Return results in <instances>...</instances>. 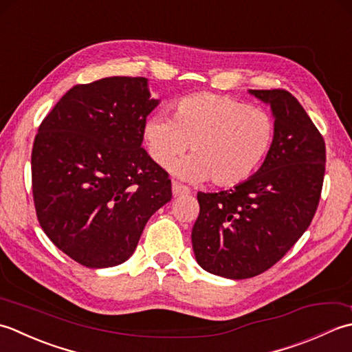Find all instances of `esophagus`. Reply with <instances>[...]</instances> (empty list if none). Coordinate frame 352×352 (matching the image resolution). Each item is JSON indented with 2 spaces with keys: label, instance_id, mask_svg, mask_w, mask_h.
<instances>
[{
  "label": "esophagus",
  "instance_id": "1",
  "mask_svg": "<svg viewBox=\"0 0 352 352\" xmlns=\"http://www.w3.org/2000/svg\"><path fill=\"white\" fill-rule=\"evenodd\" d=\"M171 191H173V197H181V196L190 195V190L177 182H173V185H171Z\"/></svg>",
  "mask_w": 352,
  "mask_h": 352
}]
</instances>
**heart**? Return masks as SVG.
Returning <instances> with one entry per match:
<instances>
[{
  "label": "heart",
  "mask_w": 352,
  "mask_h": 352,
  "mask_svg": "<svg viewBox=\"0 0 352 352\" xmlns=\"http://www.w3.org/2000/svg\"><path fill=\"white\" fill-rule=\"evenodd\" d=\"M142 138L150 157L167 167L186 152L192 155L171 166L186 182L216 186L240 185L266 161L275 140V123L256 107L204 92L175 104L173 117L157 113L146 120Z\"/></svg>",
  "instance_id": "1"
}]
</instances>
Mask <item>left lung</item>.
Here are the masks:
<instances>
[{"label": "left lung", "mask_w": 352, "mask_h": 352, "mask_svg": "<svg viewBox=\"0 0 352 352\" xmlns=\"http://www.w3.org/2000/svg\"><path fill=\"white\" fill-rule=\"evenodd\" d=\"M248 92L270 106L274 146L248 181L197 192L191 231L199 266L229 279L260 275L289 252L311 223L325 173L324 138L298 100L284 89Z\"/></svg>", "instance_id": "obj_1"}]
</instances>
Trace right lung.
<instances>
[{
  "instance_id": "1",
  "label": "right lung",
  "mask_w": 352,
  "mask_h": 352,
  "mask_svg": "<svg viewBox=\"0 0 352 352\" xmlns=\"http://www.w3.org/2000/svg\"><path fill=\"white\" fill-rule=\"evenodd\" d=\"M157 104L148 78L106 77L71 88L39 126L36 214L48 239L82 266L129 260L148 219L171 200L167 171L141 147Z\"/></svg>"
}]
</instances>
